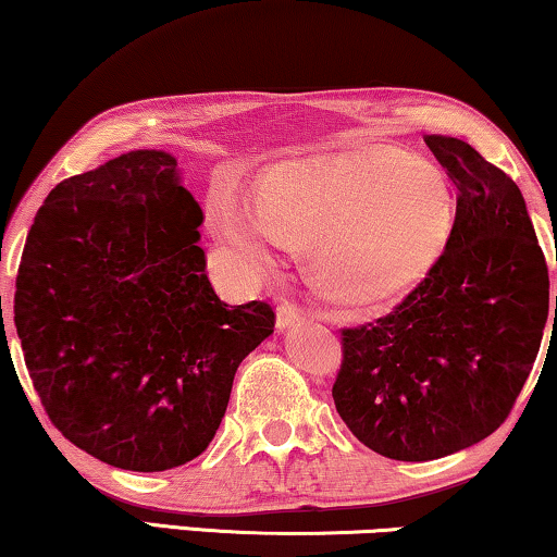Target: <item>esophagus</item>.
I'll return each mask as SVG.
<instances>
[{"mask_svg":"<svg viewBox=\"0 0 557 557\" xmlns=\"http://www.w3.org/2000/svg\"><path fill=\"white\" fill-rule=\"evenodd\" d=\"M301 319H307V311L301 307H296L292 301H281L278 309H276V324L278 330H286V326H294L296 322H301Z\"/></svg>","mask_w":557,"mask_h":557,"instance_id":"obj_1","label":"esophagus"}]
</instances>
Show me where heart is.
Segmentation results:
<instances>
[{
    "instance_id": "obj_1",
    "label": "heart",
    "mask_w": 557,
    "mask_h": 557,
    "mask_svg": "<svg viewBox=\"0 0 557 557\" xmlns=\"http://www.w3.org/2000/svg\"><path fill=\"white\" fill-rule=\"evenodd\" d=\"M253 218L223 205L218 227L250 261L265 238L307 246L314 284L347 307L400 299L433 271L451 238L454 208L436 166L391 147L271 166L253 189Z\"/></svg>"
}]
</instances>
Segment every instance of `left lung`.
<instances>
[{
    "label": "left lung",
    "instance_id": "left-lung-1",
    "mask_svg": "<svg viewBox=\"0 0 557 557\" xmlns=\"http://www.w3.org/2000/svg\"><path fill=\"white\" fill-rule=\"evenodd\" d=\"M423 139L459 193L451 238L391 314L342 330L332 385L357 441L395 461L441 459L507 421L550 299L520 187L467 141Z\"/></svg>",
    "mask_w": 557,
    "mask_h": 557
}]
</instances>
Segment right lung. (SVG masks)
I'll return each instance as SVG.
<instances>
[{"instance_id":"1","label":"right lung","mask_w":557,"mask_h":557,"mask_svg":"<svg viewBox=\"0 0 557 557\" xmlns=\"http://www.w3.org/2000/svg\"><path fill=\"white\" fill-rule=\"evenodd\" d=\"M200 223L177 159L139 149L60 182L27 233L14 326L29 377L52 425L111 467L200 456L273 334L271 304L212 292Z\"/></svg>"}]
</instances>
